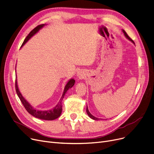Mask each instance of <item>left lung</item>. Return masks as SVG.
Returning <instances> with one entry per match:
<instances>
[{
	"label": "left lung",
	"instance_id": "1",
	"mask_svg": "<svg viewBox=\"0 0 154 154\" xmlns=\"http://www.w3.org/2000/svg\"><path fill=\"white\" fill-rule=\"evenodd\" d=\"M123 33H124V34H125V35L126 36V38L128 39H129L130 41H131V42H132L133 43H134L135 44V42H134V41L131 39L129 36L128 35V34H127V32L124 31V30H123ZM86 112H87V114L88 115V116L90 117L91 119H93V120H100L98 118H97V117H95V116H93L90 113V112H89V110H88V107H86Z\"/></svg>",
	"mask_w": 154,
	"mask_h": 154
}]
</instances>
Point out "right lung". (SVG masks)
Here are the masks:
<instances>
[{
    "instance_id": "right-lung-1",
    "label": "right lung",
    "mask_w": 154,
    "mask_h": 154,
    "mask_svg": "<svg viewBox=\"0 0 154 154\" xmlns=\"http://www.w3.org/2000/svg\"><path fill=\"white\" fill-rule=\"evenodd\" d=\"M45 24H41L38 26L37 27H35L33 30H32L30 33L28 34V35L26 38V39H24L23 45H22L21 46H23L24 44L30 39L32 35H34L36 32H38L39 29H41ZM75 80L73 79H71L68 82V83L66 84V85L65 86L64 90V92L63 94L62 95V97L60 100V101L57 104V105L53 108V109H49V110H46V111H41V110H38V109H36L35 108H34L30 104H29L28 102L26 101V100L23 97V95L21 94V93H20L18 86H17V79H16V93L18 95V97L20 99V100L21 101L22 103L24 105V106L25 107L26 110L29 113H30L31 115H32V116H34V117H36V118L39 119H42V120H53L54 119H56L57 118L59 117L62 112V105H61V101L63 100V98H64V95L66 93V91L71 88V87L73 86V85H75Z\"/></svg>"
}]
</instances>
